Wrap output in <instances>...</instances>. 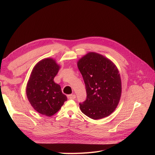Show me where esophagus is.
Here are the masks:
<instances>
[{
  "instance_id": "esophagus-1",
  "label": "esophagus",
  "mask_w": 155,
  "mask_h": 155,
  "mask_svg": "<svg viewBox=\"0 0 155 155\" xmlns=\"http://www.w3.org/2000/svg\"><path fill=\"white\" fill-rule=\"evenodd\" d=\"M67 97H68V99H75L76 95L75 94H70V95H68Z\"/></svg>"
}]
</instances>
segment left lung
Segmentation results:
<instances>
[{
    "mask_svg": "<svg viewBox=\"0 0 155 155\" xmlns=\"http://www.w3.org/2000/svg\"><path fill=\"white\" fill-rule=\"evenodd\" d=\"M85 84L87 99L80 103L85 115L92 119L109 116L120 101L122 85L116 65L104 56L89 52L77 62Z\"/></svg>",
    "mask_w": 155,
    "mask_h": 155,
    "instance_id": "8db88e82",
    "label": "left lung"
}]
</instances>
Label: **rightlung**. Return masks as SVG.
<instances>
[{"label":"right lung","mask_w":155,"mask_h":155,"mask_svg":"<svg viewBox=\"0 0 155 155\" xmlns=\"http://www.w3.org/2000/svg\"><path fill=\"white\" fill-rule=\"evenodd\" d=\"M59 69L53 58L41 60L33 68L27 84L26 95L32 107L49 117L58 112L67 101L60 85L54 82Z\"/></svg>","instance_id":"right-lung-1"}]
</instances>
